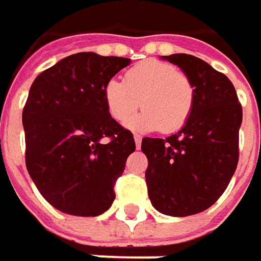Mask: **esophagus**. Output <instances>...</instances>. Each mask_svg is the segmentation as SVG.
Returning <instances> with one entry per match:
<instances>
[{"mask_svg": "<svg viewBox=\"0 0 261 261\" xmlns=\"http://www.w3.org/2000/svg\"><path fill=\"white\" fill-rule=\"evenodd\" d=\"M134 142H136V146L137 149H140V145H142V137L139 134H134Z\"/></svg>", "mask_w": 261, "mask_h": 261, "instance_id": "1", "label": "esophagus"}]
</instances>
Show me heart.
I'll return each instance as SVG.
<instances>
[{"label": "heart", "instance_id": "1", "mask_svg": "<svg viewBox=\"0 0 261 261\" xmlns=\"http://www.w3.org/2000/svg\"><path fill=\"white\" fill-rule=\"evenodd\" d=\"M109 115L124 121L139 107L140 113L131 116L127 127L136 131L175 133L190 119L196 89L190 77L166 61L146 60L127 70L124 82L109 79L103 86ZM141 100H139L138 98Z\"/></svg>", "mask_w": 261, "mask_h": 261}]
</instances>
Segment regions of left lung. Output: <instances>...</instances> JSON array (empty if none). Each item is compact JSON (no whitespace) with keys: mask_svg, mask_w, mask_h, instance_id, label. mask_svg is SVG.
<instances>
[{"mask_svg":"<svg viewBox=\"0 0 261 261\" xmlns=\"http://www.w3.org/2000/svg\"><path fill=\"white\" fill-rule=\"evenodd\" d=\"M163 58L190 77L196 101L190 119L176 134L143 137L145 178L158 212L188 217L218 200L236 170L242 106L230 79L207 62L187 54Z\"/></svg>","mask_w":261,"mask_h":261,"instance_id":"obj_1","label":"left lung"}]
</instances>
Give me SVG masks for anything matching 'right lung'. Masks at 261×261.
Here are the masks:
<instances>
[{"mask_svg":"<svg viewBox=\"0 0 261 261\" xmlns=\"http://www.w3.org/2000/svg\"><path fill=\"white\" fill-rule=\"evenodd\" d=\"M128 58L70 55L44 70L23 107L25 163L40 194L68 215L97 217L136 149L131 131L107 112L103 86Z\"/></svg>","mask_w":261,"mask_h":261,"instance_id":"obj_1","label":"right lung"}]
</instances>
